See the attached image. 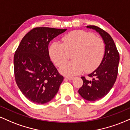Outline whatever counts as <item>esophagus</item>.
Here are the masks:
<instances>
[{"mask_svg":"<svg viewBox=\"0 0 130 130\" xmlns=\"http://www.w3.org/2000/svg\"><path fill=\"white\" fill-rule=\"evenodd\" d=\"M67 78L68 79V80H73L74 79V77H67Z\"/></svg>","mask_w":130,"mask_h":130,"instance_id":"obj_1","label":"esophagus"}]
</instances>
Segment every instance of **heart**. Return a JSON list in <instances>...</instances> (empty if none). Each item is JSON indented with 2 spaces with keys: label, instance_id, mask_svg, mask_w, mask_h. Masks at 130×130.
I'll use <instances>...</instances> for the list:
<instances>
[{
  "label": "heart",
  "instance_id": "1",
  "mask_svg": "<svg viewBox=\"0 0 130 130\" xmlns=\"http://www.w3.org/2000/svg\"><path fill=\"white\" fill-rule=\"evenodd\" d=\"M63 44L54 42L49 47V54L57 67H61L60 72L68 76L93 71L101 63L105 52L103 40L95 37L91 32L84 30L70 32L62 38Z\"/></svg>",
  "mask_w": 130,
  "mask_h": 130
}]
</instances>
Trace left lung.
<instances>
[{
    "label": "left lung",
    "instance_id": "obj_1",
    "mask_svg": "<svg viewBox=\"0 0 130 130\" xmlns=\"http://www.w3.org/2000/svg\"><path fill=\"white\" fill-rule=\"evenodd\" d=\"M100 34L105 44V53L100 65L92 73L89 79L81 77L83 85L79 89L80 96L88 101H96L103 98L114 86L117 77L120 56L111 35L101 28L87 26Z\"/></svg>",
    "mask_w": 130,
    "mask_h": 130
}]
</instances>
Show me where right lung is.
I'll return each mask as SVG.
<instances>
[{"label":"right lung","instance_id":"1","mask_svg":"<svg viewBox=\"0 0 130 130\" xmlns=\"http://www.w3.org/2000/svg\"><path fill=\"white\" fill-rule=\"evenodd\" d=\"M67 29L35 27L23 37L14 55L16 83L29 100L37 104L49 102L63 80L49 54V43Z\"/></svg>","mask_w":130,"mask_h":130}]
</instances>
